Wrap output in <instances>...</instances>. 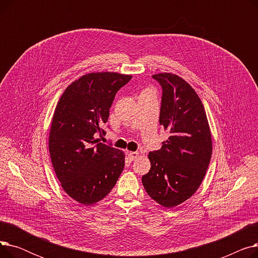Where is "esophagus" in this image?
I'll use <instances>...</instances> for the list:
<instances>
[{
	"mask_svg": "<svg viewBox=\"0 0 258 258\" xmlns=\"http://www.w3.org/2000/svg\"><path fill=\"white\" fill-rule=\"evenodd\" d=\"M126 154H127V156H128V158H130V160H131V161H133V160L136 159V158L138 157V155H139V153H138V152H127Z\"/></svg>",
	"mask_w": 258,
	"mask_h": 258,
	"instance_id": "esophagus-1",
	"label": "esophagus"
}]
</instances>
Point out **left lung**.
<instances>
[{
  "instance_id": "obj_1",
  "label": "left lung",
  "mask_w": 258,
  "mask_h": 258,
  "mask_svg": "<svg viewBox=\"0 0 258 258\" xmlns=\"http://www.w3.org/2000/svg\"><path fill=\"white\" fill-rule=\"evenodd\" d=\"M162 87L160 124L170 133L159 151L151 152V169L142 177L147 195L172 208L190 198L204 179L212 154L210 127L199 95L182 77L153 75Z\"/></svg>"
}]
</instances>
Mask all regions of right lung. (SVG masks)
Returning a JSON list of instances; mask_svg holds the SVG:
<instances>
[{
	"label": "right lung",
	"mask_w": 258,
	"mask_h": 258,
	"mask_svg": "<svg viewBox=\"0 0 258 258\" xmlns=\"http://www.w3.org/2000/svg\"><path fill=\"white\" fill-rule=\"evenodd\" d=\"M132 79L115 72L89 73L68 87L54 111L51 162L66 194L83 205L101 201L117 183L125 155L99 142L115 95Z\"/></svg>",
	"instance_id": "right-lung-1"
}]
</instances>
